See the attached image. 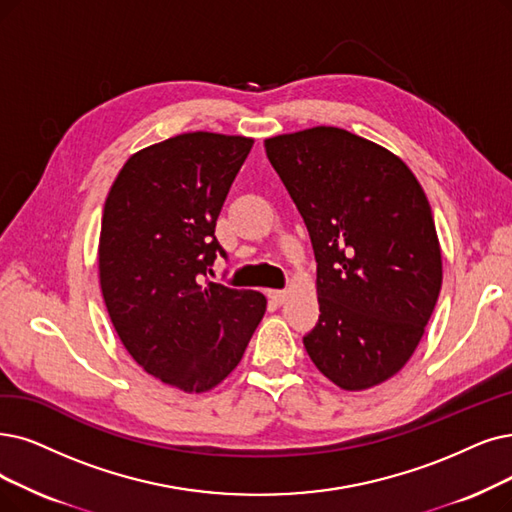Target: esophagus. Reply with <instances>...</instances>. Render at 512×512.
<instances>
[{"instance_id": "esophagus-1", "label": "esophagus", "mask_w": 512, "mask_h": 512, "mask_svg": "<svg viewBox=\"0 0 512 512\" xmlns=\"http://www.w3.org/2000/svg\"><path fill=\"white\" fill-rule=\"evenodd\" d=\"M269 298H271L275 304H283L285 300H288V292H285V290H271V292H269Z\"/></svg>"}]
</instances>
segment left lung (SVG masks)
<instances>
[{
    "mask_svg": "<svg viewBox=\"0 0 512 512\" xmlns=\"http://www.w3.org/2000/svg\"><path fill=\"white\" fill-rule=\"evenodd\" d=\"M309 229L319 321L302 338L342 391L393 378L424 336L441 292L433 210L405 161L332 126L264 140Z\"/></svg>",
    "mask_w": 512,
    "mask_h": 512,
    "instance_id": "8db88e82",
    "label": "left lung"
}]
</instances>
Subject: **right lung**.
Returning <instances> with one entry per match:
<instances>
[{
    "instance_id": "1",
    "label": "right lung",
    "mask_w": 512,
    "mask_h": 512,
    "mask_svg": "<svg viewBox=\"0 0 512 512\" xmlns=\"http://www.w3.org/2000/svg\"><path fill=\"white\" fill-rule=\"evenodd\" d=\"M254 138L187 132L130 155L105 201L98 279L115 332L163 384L206 393L241 361L267 298L206 281L222 203Z\"/></svg>"
}]
</instances>
